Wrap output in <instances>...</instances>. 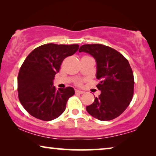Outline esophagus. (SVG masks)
I'll list each match as a JSON object with an SVG mask.
<instances>
[{"instance_id": "34e87169", "label": "esophagus", "mask_w": 156, "mask_h": 156, "mask_svg": "<svg viewBox=\"0 0 156 156\" xmlns=\"http://www.w3.org/2000/svg\"><path fill=\"white\" fill-rule=\"evenodd\" d=\"M75 92L77 93V94H84V91H81V90H78V89H76V90L75 91Z\"/></svg>"}]
</instances>
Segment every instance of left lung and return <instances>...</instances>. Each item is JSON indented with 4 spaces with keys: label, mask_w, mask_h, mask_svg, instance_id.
<instances>
[{
    "label": "left lung",
    "mask_w": 156,
    "mask_h": 156,
    "mask_svg": "<svg viewBox=\"0 0 156 156\" xmlns=\"http://www.w3.org/2000/svg\"><path fill=\"white\" fill-rule=\"evenodd\" d=\"M79 52L94 58L96 77L100 81L97 87L101 94L87 106V112L100 121L116 118L128 107L133 94V74L129 61L118 51L101 44H84Z\"/></svg>",
    "instance_id": "left-lung-1"
}]
</instances>
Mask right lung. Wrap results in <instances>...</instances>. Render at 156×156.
<instances>
[{"mask_svg": "<svg viewBox=\"0 0 156 156\" xmlns=\"http://www.w3.org/2000/svg\"><path fill=\"white\" fill-rule=\"evenodd\" d=\"M79 47L77 44H45L33 50L25 59L18 76V97L32 116L52 121L65 112L74 89L71 87L56 89L53 80L62 62L74 55Z\"/></svg>", "mask_w": 156, "mask_h": 156, "instance_id": "1", "label": "right lung"}]
</instances>
